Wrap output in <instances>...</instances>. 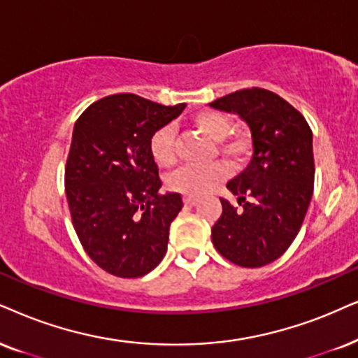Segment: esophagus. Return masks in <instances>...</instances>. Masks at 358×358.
Masks as SVG:
<instances>
[{
    "mask_svg": "<svg viewBox=\"0 0 358 358\" xmlns=\"http://www.w3.org/2000/svg\"><path fill=\"white\" fill-rule=\"evenodd\" d=\"M183 201L185 203H187V205H196V201H198V198H194V196H188V194H187V196H185L183 198Z\"/></svg>",
    "mask_w": 358,
    "mask_h": 358,
    "instance_id": "34e87169",
    "label": "esophagus"
}]
</instances>
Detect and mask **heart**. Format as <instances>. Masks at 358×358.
Returning <instances> with one entry per match:
<instances>
[{"mask_svg": "<svg viewBox=\"0 0 358 358\" xmlns=\"http://www.w3.org/2000/svg\"><path fill=\"white\" fill-rule=\"evenodd\" d=\"M193 124L200 132L213 142L218 143V150L233 162H241L250 153V140L246 135L234 134L226 137L231 129L228 115L218 110H201L193 117ZM150 152L153 160L162 169H173L176 165V145L173 127L165 125L158 129L150 138ZM229 175L228 165L223 162H213L203 166H187L169 178V187L175 192L200 196L210 193Z\"/></svg>", "mask_w": 358, "mask_h": 358, "instance_id": "heart-1", "label": "heart"}]
</instances>
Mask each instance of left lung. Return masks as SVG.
<instances>
[{
  "mask_svg": "<svg viewBox=\"0 0 358 358\" xmlns=\"http://www.w3.org/2000/svg\"><path fill=\"white\" fill-rule=\"evenodd\" d=\"M210 107L241 117L252 147L250 165L226 185L241 210L220 198L223 213L211 241L233 264L261 268L286 252L304 221L314 192L312 130L299 110L266 89L236 90Z\"/></svg>",
  "mask_w": 358,
  "mask_h": 358,
  "instance_id": "1",
  "label": "left lung"
}]
</instances>
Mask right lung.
<instances>
[{"mask_svg":"<svg viewBox=\"0 0 358 358\" xmlns=\"http://www.w3.org/2000/svg\"><path fill=\"white\" fill-rule=\"evenodd\" d=\"M187 103L162 106L135 94L90 103L74 125L66 196L84 251L117 278H142L164 259L180 193H160L150 138Z\"/></svg>","mask_w":358,"mask_h":358,"instance_id":"obj_1","label":"right lung"}]
</instances>
